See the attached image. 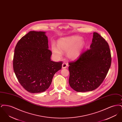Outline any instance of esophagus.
I'll list each match as a JSON object with an SVG mask.
<instances>
[{"label": "esophagus", "mask_w": 122, "mask_h": 122, "mask_svg": "<svg viewBox=\"0 0 122 122\" xmlns=\"http://www.w3.org/2000/svg\"><path fill=\"white\" fill-rule=\"evenodd\" d=\"M68 66V64H66V63H64L63 64H62V68H63V69H65V68H66Z\"/></svg>", "instance_id": "1"}]
</instances>
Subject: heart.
I'll use <instances>...</instances> for the list:
<instances>
[{"label":"heart","instance_id":"heart-1","mask_svg":"<svg viewBox=\"0 0 122 122\" xmlns=\"http://www.w3.org/2000/svg\"><path fill=\"white\" fill-rule=\"evenodd\" d=\"M58 45L53 43L51 46L52 54L56 58H60L63 56V52H66L68 58L75 60L81 56L85 46V42L81 36H72L60 39Z\"/></svg>","mask_w":122,"mask_h":122}]
</instances>
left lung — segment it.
<instances>
[{"instance_id":"left-lung-1","label":"left lung","mask_w":122,"mask_h":122,"mask_svg":"<svg viewBox=\"0 0 122 122\" xmlns=\"http://www.w3.org/2000/svg\"><path fill=\"white\" fill-rule=\"evenodd\" d=\"M109 46L97 32H93L90 48L76 60L69 63L70 87L77 92L92 91L104 81L111 64Z\"/></svg>"}]
</instances>
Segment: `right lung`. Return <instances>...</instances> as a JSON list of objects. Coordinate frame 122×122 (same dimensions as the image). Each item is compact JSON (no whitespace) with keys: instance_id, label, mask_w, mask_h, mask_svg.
I'll list each match as a JSON object with an SVG mask.
<instances>
[{"instance_id":"obj_1","label":"right lung","mask_w":122,"mask_h":122,"mask_svg":"<svg viewBox=\"0 0 122 122\" xmlns=\"http://www.w3.org/2000/svg\"><path fill=\"white\" fill-rule=\"evenodd\" d=\"M46 32L30 31L18 42L13 69L20 85L30 93H41L50 86L62 62L51 61Z\"/></svg>"}]
</instances>
